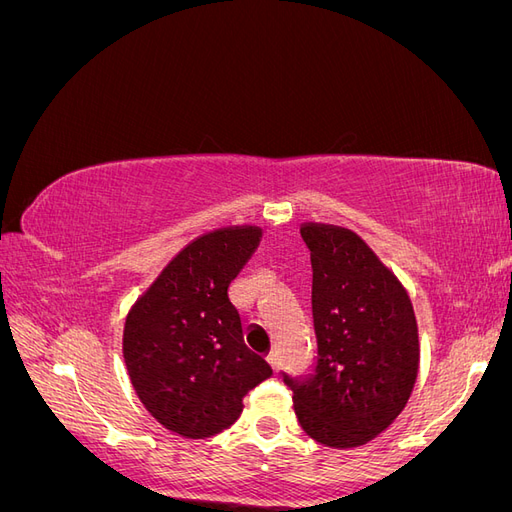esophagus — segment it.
<instances>
[{
  "instance_id": "esophagus-1",
  "label": "esophagus",
  "mask_w": 512,
  "mask_h": 512,
  "mask_svg": "<svg viewBox=\"0 0 512 512\" xmlns=\"http://www.w3.org/2000/svg\"><path fill=\"white\" fill-rule=\"evenodd\" d=\"M267 361L271 363L273 371H280V365H282V359H280V352H277V350H271V352L267 354Z\"/></svg>"
}]
</instances>
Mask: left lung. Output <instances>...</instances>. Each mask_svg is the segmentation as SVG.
Here are the masks:
<instances>
[{"instance_id": "obj_1", "label": "left lung", "mask_w": 512, "mask_h": 512, "mask_svg": "<svg viewBox=\"0 0 512 512\" xmlns=\"http://www.w3.org/2000/svg\"><path fill=\"white\" fill-rule=\"evenodd\" d=\"M312 254L316 365L292 378L309 438L333 448L374 440L406 408L418 374V327L406 288L348 228L303 224Z\"/></svg>"}]
</instances>
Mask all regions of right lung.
Listing matches in <instances>:
<instances>
[{
  "instance_id": "obj_1",
  "label": "right lung",
  "mask_w": 512,
  "mask_h": 512,
  "mask_svg": "<svg viewBox=\"0 0 512 512\" xmlns=\"http://www.w3.org/2000/svg\"><path fill=\"white\" fill-rule=\"evenodd\" d=\"M260 241V228H218L168 262L123 329V359L153 418L183 438H209L243 412V397L273 369L243 342L228 286Z\"/></svg>"
}]
</instances>
